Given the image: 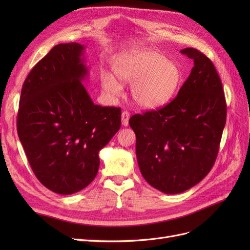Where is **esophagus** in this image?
Instances as JSON below:
<instances>
[{
    "label": "esophagus",
    "instance_id": "34e87169",
    "mask_svg": "<svg viewBox=\"0 0 250 250\" xmlns=\"http://www.w3.org/2000/svg\"><path fill=\"white\" fill-rule=\"evenodd\" d=\"M129 118H130V113L127 110H124L122 112V125L123 126L129 125Z\"/></svg>",
    "mask_w": 250,
    "mask_h": 250
}]
</instances>
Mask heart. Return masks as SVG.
<instances>
[{
	"mask_svg": "<svg viewBox=\"0 0 250 250\" xmlns=\"http://www.w3.org/2000/svg\"><path fill=\"white\" fill-rule=\"evenodd\" d=\"M113 71L123 81L132 82L133 100L144 108H157L167 104L175 96L183 79L177 63L152 50H139L118 57ZM102 85L106 93L118 96L120 82L111 74H102Z\"/></svg>",
	"mask_w": 250,
	"mask_h": 250,
	"instance_id": "heart-1",
	"label": "heart"
}]
</instances>
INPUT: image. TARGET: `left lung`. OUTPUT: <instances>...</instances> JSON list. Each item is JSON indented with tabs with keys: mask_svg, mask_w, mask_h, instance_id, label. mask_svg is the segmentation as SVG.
<instances>
[{
	"mask_svg": "<svg viewBox=\"0 0 250 250\" xmlns=\"http://www.w3.org/2000/svg\"><path fill=\"white\" fill-rule=\"evenodd\" d=\"M180 53L193 59L194 66L177 96L129 120L142 175L166 194L185 192L208 175L226 122L222 82L211 60L197 49Z\"/></svg>",
	"mask_w": 250,
	"mask_h": 250,
	"instance_id": "8db88e82",
	"label": "left lung"
}]
</instances>
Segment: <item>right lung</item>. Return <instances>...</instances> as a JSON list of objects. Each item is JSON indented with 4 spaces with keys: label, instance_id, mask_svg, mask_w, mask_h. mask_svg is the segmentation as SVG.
<instances>
[{
    "label": "right lung",
    "instance_id": "right-lung-1",
    "mask_svg": "<svg viewBox=\"0 0 250 250\" xmlns=\"http://www.w3.org/2000/svg\"><path fill=\"white\" fill-rule=\"evenodd\" d=\"M84 47L59 43L22 84L18 134L35 176L52 192L70 195L96 177L99 151L121 127V108L96 105L81 81Z\"/></svg>",
    "mask_w": 250,
    "mask_h": 250
}]
</instances>
